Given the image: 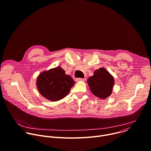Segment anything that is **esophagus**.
I'll return each mask as SVG.
<instances>
[{
    "mask_svg": "<svg viewBox=\"0 0 151 151\" xmlns=\"http://www.w3.org/2000/svg\"><path fill=\"white\" fill-rule=\"evenodd\" d=\"M86 80L85 78H76V81L78 82V81H85Z\"/></svg>",
    "mask_w": 151,
    "mask_h": 151,
    "instance_id": "1",
    "label": "esophagus"
}]
</instances>
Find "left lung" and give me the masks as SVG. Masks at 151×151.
Returning a JSON list of instances; mask_svg holds the SVG:
<instances>
[{
    "mask_svg": "<svg viewBox=\"0 0 151 151\" xmlns=\"http://www.w3.org/2000/svg\"><path fill=\"white\" fill-rule=\"evenodd\" d=\"M87 83L94 95L106 99L112 92L114 80L113 76L103 68L95 70L93 75L88 78Z\"/></svg>",
    "mask_w": 151,
    "mask_h": 151,
    "instance_id": "left-lung-1",
    "label": "left lung"
}]
</instances>
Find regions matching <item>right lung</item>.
<instances>
[{
	"label": "right lung",
	"mask_w": 151,
	"mask_h": 151,
	"mask_svg": "<svg viewBox=\"0 0 151 151\" xmlns=\"http://www.w3.org/2000/svg\"><path fill=\"white\" fill-rule=\"evenodd\" d=\"M75 81L60 67L42 72L37 80L40 93L45 98L57 101L65 97L74 85Z\"/></svg>",
	"instance_id": "right-lung-1"
}]
</instances>
